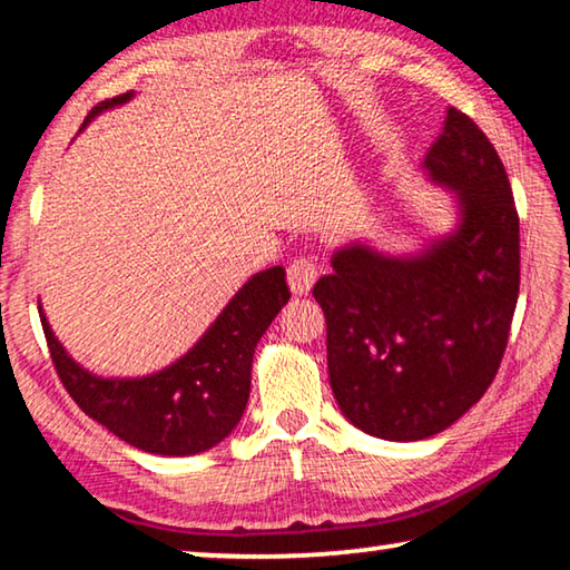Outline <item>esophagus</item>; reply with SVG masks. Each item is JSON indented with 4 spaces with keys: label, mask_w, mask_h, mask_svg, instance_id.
I'll use <instances>...</instances> for the list:
<instances>
[{
    "label": "esophagus",
    "mask_w": 570,
    "mask_h": 570,
    "mask_svg": "<svg viewBox=\"0 0 570 570\" xmlns=\"http://www.w3.org/2000/svg\"><path fill=\"white\" fill-rule=\"evenodd\" d=\"M316 276H320V272H316V264H314L312 256H298L286 268L288 286H292V292L298 294V296L312 292Z\"/></svg>",
    "instance_id": "1"
}]
</instances>
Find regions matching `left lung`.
Here are the masks:
<instances>
[{
	"label": "left lung",
	"instance_id": "1",
	"mask_svg": "<svg viewBox=\"0 0 570 570\" xmlns=\"http://www.w3.org/2000/svg\"><path fill=\"white\" fill-rule=\"evenodd\" d=\"M422 168L455 193L458 228L417 256L344 246L314 286L340 410L394 442L438 435L488 392L520 288L518 210L488 135L448 108Z\"/></svg>",
	"mask_w": 570,
	"mask_h": 570
}]
</instances>
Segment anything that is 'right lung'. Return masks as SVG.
Returning <instances> with one entry per match:
<instances>
[{
    "label": "right lung",
    "instance_id": "right-lung-1",
    "mask_svg": "<svg viewBox=\"0 0 570 570\" xmlns=\"http://www.w3.org/2000/svg\"><path fill=\"white\" fill-rule=\"evenodd\" d=\"M132 92L95 105V115L122 105ZM282 266L250 276L188 354L148 377L105 380L82 370L40 320L57 377L88 417L128 445L153 455L183 458L206 452L230 435L246 410L254 350L288 302Z\"/></svg>",
    "mask_w": 570,
    "mask_h": 570
}]
</instances>
